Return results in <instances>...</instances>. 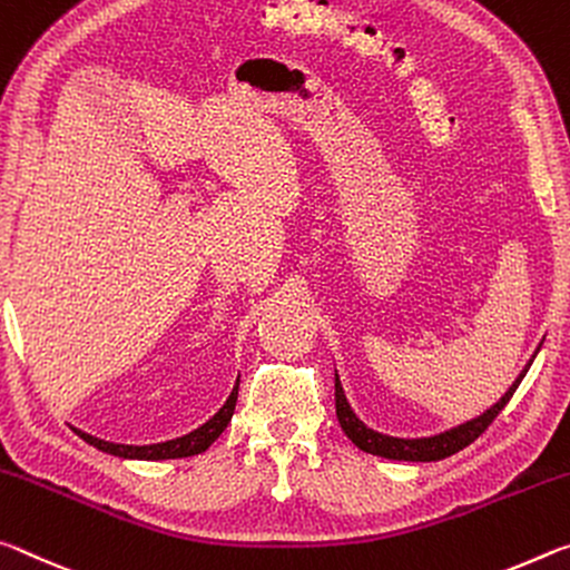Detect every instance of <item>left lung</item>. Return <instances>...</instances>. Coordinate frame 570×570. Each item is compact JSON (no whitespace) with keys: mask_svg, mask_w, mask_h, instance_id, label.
Masks as SVG:
<instances>
[{"mask_svg":"<svg viewBox=\"0 0 570 570\" xmlns=\"http://www.w3.org/2000/svg\"><path fill=\"white\" fill-rule=\"evenodd\" d=\"M540 346H543V343H540ZM540 346L525 363V368L518 373V379L512 381V386L500 396V401H495L488 412H482L480 416L470 419V422H462L452 429H446V432L432 434V436H416V440H404V436H389V434L376 432V429L363 424L356 416V412L351 409L338 373H335V416H338V424L343 432H346L348 440L363 452L386 456V460H396V462H440V460H444V456H452L460 450H464L468 444H472L484 432V429L492 424V419H495L502 409H505L510 396L515 394V389L520 386L522 376H525L528 368L533 366Z\"/></svg>","mask_w":570,"mask_h":570,"instance_id":"obj_1","label":"left lung"}]
</instances>
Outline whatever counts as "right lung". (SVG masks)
I'll list each match as a JSON object with an SVG mask.
<instances>
[{
	"label": "right lung",
	"mask_w": 570,
	"mask_h": 570,
	"mask_svg": "<svg viewBox=\"0 0 570 570\" xmlns=\"http://www.w3.org/2000/svg\"><path fill=\"white\" fill-rule=\"evenodd\" d=\"M237 391H239V379L217 414L207 419L202 426L194 429V432L176 436V440H166V442H156V444H118V442L98 440V436L80 432V429H75V432H78L80 440H86L88 444L96 446V450L108 452L114 456H124V460H151L154 462V460H179V456H194V454L207 452L209 444L217 440L224 429H227L229 419H232V414H235V406H237Z\"/></svg>",
	"instance_id": "1"
}]
</instances>
